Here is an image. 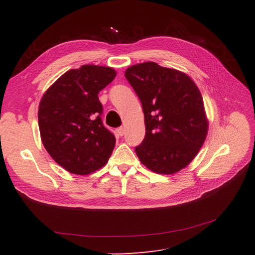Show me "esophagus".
<instances>
[{"label": "esophagus", "mask_w": 255, "mask_h": 255, "mask_svg": "<svg viewBox=\"0 0 255 255\" xmlns=\"http://www.w3.org/2000/svg\"><path fill=\"white\" fill-rule=\"evenodd\" d=\"M117 133H118V136H124V133H125V128L124 127H119L118 129H117Z\"/></svg>", "instance_id": "esophagus-1"}]
</instances>
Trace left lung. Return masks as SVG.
<instances>
[{
  "label": "left lung",
  "instance_id": "left-lung-1",
  "mask_svg": "<svg viewBox=\"0 0 255 255\" xmlns=\"http://www.w3.org/2000/svg\"><path fill=\"white\" fill-rule=\"evenodd\" d=\"M125 77L144 114L145 136L134 150L141 163L159 174H173L191 163L208 131L204 102L187 74L143 62Z\"/></svg>",
  "mask_w": 255,
  "mask_h": 255
}]
</instances>
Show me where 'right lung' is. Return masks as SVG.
<instances>
[{
    "label": "right lung",
    "instance_id": "1",
    "mask_svg": "<svg viewBox=\"0 0 255 255\" xmlns=\"http://www.w3.org/2000/svg\"><path fill=\"white\" fill-rule=\"evenodd\" d=\"M115 77L112 68L84 64L62 74L41 97V141L51 158L70 173L90 174L112 155L116 138L103 125L99 93Z\"/></svg>",
    "mask_w": 255,
    "mask_h": 255
}]
</instances>
